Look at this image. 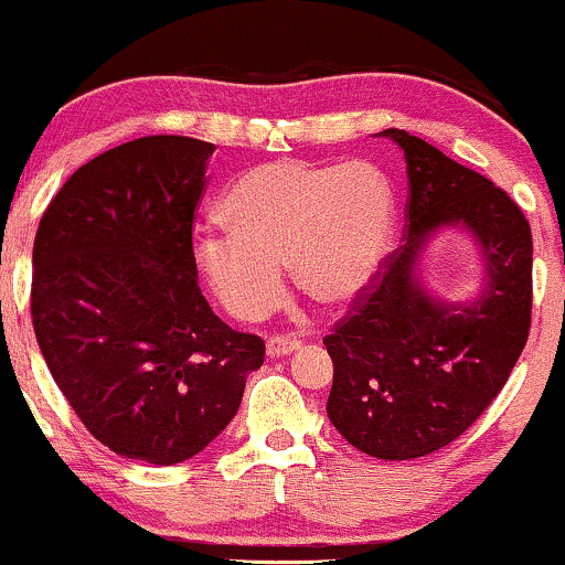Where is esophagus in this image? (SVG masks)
<instances>
[{"label": "esophagus", "instance_id": "34e87169", "mask_svg": "<svg viewBox=\"0 0 565 565\" xmlns=\"http://www.w3.org/2000/svg\"><path fill=\"white\" fill-rule=\"evenodd\" d=\"M268 356H284V354H291L295 349H299V341L295 335H287V333H276L268 339Z\"/></svg>", "mask_w": 565, "mask_h": 565}]
</instances>
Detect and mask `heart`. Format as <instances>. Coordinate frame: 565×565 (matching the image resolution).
<instances>
[{
	"label": "heart",
	"mask_w": 565,
	"mask_h": 565,
	"mask_svg": "<svg viewBox=\"0 0 565 565\" xmlns=\"http://www.w3.org/2000/svg\"><path fill=\"white\" fill-rule=\"evenodd\" d=\"M230 232L203 234L195 255L232 316L258 320L281 299V263L299 291L347 305L381 266L394 224L388 182L367 161H268L226 192Z\"/></svg>",
	"instance_id": "b5f03b06"
}]
</instances>
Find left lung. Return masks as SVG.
<instances>
[{
	"label": "left lung",
	"mask_w": 565,
	"mask_h": 565,
	"mask_svg": "<svg viewBox=\"0 0 565 565\" xmlns=\"http://www.w3.org/2000/svg\"><path fill=\"white\" fill-rule=\"evenodd\" d=\"M409 177L404 245L335 320L328 417L362 454L417 459L448 446L501 394L532 326V230L509 192L430 142L383 130ZM461 223L483 247L489 287L472 306H446L413 281L418 249L438 225Z\"/></svg>",
	"instance_id": "1"
}]
</instances>
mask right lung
Listing matches in <instances>:
<instances>
[{
  "mask_svg": "<svg viewBox=\"0 0 565 565\" xmlns=\"http://www.w3.org/2000/svg\"><path fill=\"white\" fill-rule=\"evenodd\" d=\"M213 142L148 135L62 184L33 242L31 318L49 373L114 454L171 467L239 409L260 335L200 295L192 253Z\"/></svg>",
  "mask_w": 565,
  "mask_h": 565,
  "instance_id": "right-lung-1",
  "label": "right lung"
}]
</instances>
